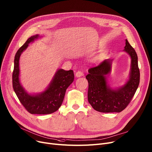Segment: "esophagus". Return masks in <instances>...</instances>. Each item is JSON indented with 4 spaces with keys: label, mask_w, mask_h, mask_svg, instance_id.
Masks as SVG:
<instances>
[{
    "label": "esophagus",
    "mask_w": 152,
    "mask_h": 152,
    "mask_svg": "<svg viewBox=\"0 0 152 152\" xmlns=\"http://www.w3.org/2000/svg\"><path fill=\"white\" fill-rule=\"evenodd\" d=\"M76 77H80V76H83V72H80V71H78V72H77L76 73Z\"/></svg>",
    "instance_id": "obj_1"
}]
</instances>
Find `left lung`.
I'll return each instance as SVG.
<instances>
[{"instance_id": "obj_1", "label": "left lung", "mask_w": 152, "mask_h": 152, "mask_svg": "<svg viewBox=\"0 0 152 152\" xmlns=\"http://www.w3.org/2000/svg\"><path fill=\"white\" fill-rule=\"evenodd\" d=\"M124 51L131 58L129 80L116 89L107 84L113 59H106L98 66L90 68L86 79L88 83V101L92 107L100 113H120L125 109L134 96L139 84L140 72L137 56L134 48L126 39Z\"/></svg>"}]
</instances>
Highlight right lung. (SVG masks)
<instances>
[{
  "mask_svg": "<svg viewBox=\"0 0 152 152\" xmlns=\"http://www.w3.org/2000/svg\"><path fill=\"white\" fill-rule=\"evenodd\" d=\"M35 35L27 39L26 43L16 53L14 69L12 75L13 87L20 102L28 112L32 114H49L57 111L61 106L66 88L74 80L73 70L58 69L53 80L44 92L37 95L28 94L19 81V58L28 44L38 38Z\"/></svg>",
  "mask_w": 152,
  "mask_h": 152,
  "instance_id": "obj_1",
  "label": "right lung"
}]
</instances>
